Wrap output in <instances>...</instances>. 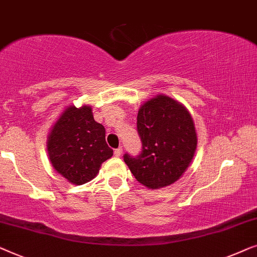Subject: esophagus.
<instances>
[{
	"instance_id": "1",
	"label": "esophagus",
	"mask_w": 257,
	"mask_h": 257,
	"mask_svg": "<svg viewBox=\"0 0 257 257\" xmlns=\"http://www.w3.org/2000/svg\"><path fill=\"white\" fill-rule=\"evenodd\" d=\"M122 151H123V149H122V148H117V149H115V151H114V155L116 157H120L121 155H122Z\"/></svg>"
}]
</instances>
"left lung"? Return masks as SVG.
Instances as JSON below:
<instances>
[{
	"instance_id": "obj_1",
	"label": "left lung",
	"mask_w": 257,
	"mask_h": 257,
	"mask_svg": "<svg viewBox=\"0 0 257 257\" xmlns=\"http://www.w3.org/2000/svg\"><path fill=\"white\" fill-rule=\"evenodd\" d=\"M137 133L142 153L123 156L137 182L150 190L176 183L190 166L198 144L190 111L179 101L158 94L140 107Z\"/></svg>"
}]
</instances>
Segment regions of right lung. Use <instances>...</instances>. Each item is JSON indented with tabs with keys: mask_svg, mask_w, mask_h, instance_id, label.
I'll return each mask as SVG.
<instances>
[{
	"mask_svg": "<svg viewBox=\"0 0 257 257\" xmlns=\"http://www.w3.org/2000/svg\"><path fill=\"white\" fill-rule=\"evenodd\" d=\"M104 136V127L94 120L91 106L66 107L48 136L53 169L71 184L91 182L101 164L113 156Z\"/></svg>",
	"mask_w": 257,
	"mask_h": 257,
	"instance_id": "right-lung-1",
	"label": "right lung"
}]
</instances>
